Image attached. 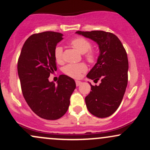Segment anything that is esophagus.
Returning <instances> with one entry per match:
<instances>
[{
	"instance_id": "34e87169",
	"label": "esophagus",
	"mask_w": 150,
	"mask_h": 150,
	"mask_svg": "<svg viewBox=\"0 0 150 150\" xmlns=\"http://www.w3.org/2000/svg\"><path fill=\"white\" fill-rule=\"evenodd\" d=\"M75 84H76L77 87H78V86H80L81 84H82V82H80V81H78V80H75Z\"/></svg>"
}]
</instances>
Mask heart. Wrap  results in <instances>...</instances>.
Returning <instances> with one entry per match:
<instances>
[{"label": "heart", "instance_id": "b5f03b06", "mask_svg": "<svg viewBox=\"0 0 150 150\" xmlns=\"http://www.w3.org/2000/svg\"><path fill=\"white\" fill-rule=\"evenodd\" d=\"M70 45L81 53H84V57L87 62L90 63H94L97 58V53L92 49V43L83 37H77L70 42ZM54 58L58 63L63 62V48L57 46L54 49ZM87 70L86 64L83 63L78 64H68L63 68V71L68 76L77 78L81 74L85 73Z\"/></svg>", "mask_w": 150, "mask_h": 150}]
</instances>
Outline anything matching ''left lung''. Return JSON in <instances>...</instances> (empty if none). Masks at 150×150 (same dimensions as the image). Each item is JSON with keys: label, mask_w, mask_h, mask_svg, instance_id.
<instances>
[{"label": "left lung", "mask_w": 150, "mask_h": 150, "mask_svg": "<svg viewBox=\"0 0 150 150\" xmlns=\"http://www.w3.org/2000/svg\"><path fill=\"white\" fill-rule=\"evenodd\" d=\"M77 34L92 39L99 45L100 54L87 77L99 85H91L85 97L88 111L98 118L112 115L120 106L128 85V60L125 48L118 37L104 31L82 32Z\"/></svg>", "instance_id": "obj_1"}]
</instances>
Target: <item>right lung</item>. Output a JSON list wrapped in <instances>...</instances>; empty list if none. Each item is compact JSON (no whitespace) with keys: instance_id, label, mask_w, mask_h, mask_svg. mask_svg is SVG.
I'll list each match as a JSON object with an SVG mask.
<instances>
[{"instance_id":"add662e5","label":"right lung","mask_w":150,"mask_h":150,"mask_svg":"<svg viewBox=\"0 0 150 150\" xmlns=\"http://www.w3.org/2000/svg\"><path fill=\"white\" fill-rule=\"evenodd\" d=\"M59 32L34 34L26 40L18 58V73L23 97L37 116L46 120L61 118L68 111L76 87L75 81L65 75L57 85L50 82V74L57 70L54 49L63 39Z\"/></svg>"}]
</instances>
